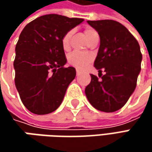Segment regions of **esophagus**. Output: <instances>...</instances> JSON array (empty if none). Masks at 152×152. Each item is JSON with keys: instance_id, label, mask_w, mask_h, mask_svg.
I'll use <instances>...</instances> for the list:
<instances>
[{"instance_id": "esophagus-1", "label": "esophagus", "mask_w": 152, "mask_h": 152, "mask_svg": "<svg viewBox=\"0 0 152 152\" xmlns=\"http://www.w3.org/2000/svg\"><path fill=\"white\" fill-rule=\"evenodd\" d=\"M79 73H80V71H79V69H76V74H77V76H79Z\"/></svg>"}]
</instances>
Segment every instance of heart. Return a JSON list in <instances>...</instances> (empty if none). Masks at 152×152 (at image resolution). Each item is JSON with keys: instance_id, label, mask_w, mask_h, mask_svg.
Returning <instances> with one entry per match:
<instances>
[{"instance_id": "obj_1", "label": "heart", "mask_w": 152, "mask_h": 152, "mask_svg": "<svg viewBox=\"0 0 152 152\" xmlns=\"http://www.w3.org/2000/svg\"><path fill=\"white\" fill-rule=\"evenodd\" d=\"M97 33L95 29L91 28H85V34L86 36L87 39L89 40L90 39L96 34ZM71 35H72V31H69L67 34H64V36L61 39V45H62V48L64 50H67L69 48V45H70V38H71ZM68 62L73 66V67H77L79 69H83L86 67V65L91 61V56L89 54H86V53H80V52H77V51H74L73 53H71L70 55L68 56Z\"/></svg>"}]
</instances>
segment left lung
<instances>
[{"label":"left lung","mask_w":152,"mask_h":152,"mask_svg":"<svg viewBox=\"0 0 152 152\" xmlns=\"http://www.w3.org/2000/svg\"><path fill=\"white\" fill-rule=\"evenodd\" d=\"M98 32L100 47L95 61L99 80L91 74L85 95L94 107L113 113L128 102L136 87L142 54L138 41L125 27L114 20L87 21ZM102 76V75H101Z\"/></svg>","instance_id":"left-lung-1"}]
</instances>
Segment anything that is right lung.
Returning <instances> with one entry per match:
<instances>
[{
    "instance_id": "1",
    "label": "right lung",
    "mask_w": 152,
    "mask_h": 152,
    "mask_svg": "<svg viewBox=\"0 0 152 152\" xmlns=\"http://www.w3.org/2000/svg\"><path fill=\"white\" fill-rule=\"evenodd\" d=\"M83 21L47 14L28 23L21 32L15 48V85L23 104L33 113H50L62 102L76 71L64 67L67 59L61 39Z\"/></svg>"
}]
</instances>
